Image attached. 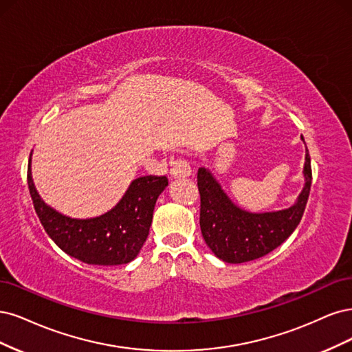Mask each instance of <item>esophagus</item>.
<instances>
[{"instance_id": "obj_1", "label": "esophagus", "mask_w": 352, "mask_h": 352, "mask_svg": "<svg viewBox=\"0 0 352 352\" xmlns=\"http://www.w3.org/2000/svg\"><path fill=\"white\" fill-rule=\"evenodd\" d=\"M169 174L173 178H186L191 174V168L183 157H173L169 162Z\"/></svg>"}]
</instances>
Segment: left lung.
Here are the masks:
<instances>
[{"instance_id":"1","label":"left lung","mask_w":352,"mask_h":352,"mask_svg":"<svg viewBox=\"0 0 352 352\" xmlns=\"http://www.w3.org/2000/svg\"><path fill=\"white\" fill-rule=\"evenodd\" d=\"M304 140V139H302ZM305 184L294 206L265 213L243 210L225 195L206 168H199L200 230L208 247L226 263H244L275 250L297 228L311 187V164L305 147Z\"/></svg>"}]
</instances>
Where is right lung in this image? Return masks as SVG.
I'll return each instance as SVG.
<instances>
[{
    "mask_svg": "<svg viewBox=\"0 0 352 352\" xmlns=\"http://www.w3.org/2000/svg\"><path fill=\"white\" fill-rule=\"evenodd\" d=\"M30 161L29 157L28 186L33 208L43 230L64 253L99 266L130 263L138 257L149 235L155 203L168 186L166 177L135 178L116 208L96 218L74 219L54 210L41 199L32 179Z\"/></svg>",
    "mask_w": 352,
    "mask_h": 352,
    "instance_id": "obj_1",
    "label": "right lung"
}]
</instances>
